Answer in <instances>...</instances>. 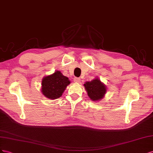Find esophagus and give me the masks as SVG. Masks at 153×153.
Here are the masks:
<instances>
[{
    "label": "esophagus",
    "mask_w": 153,
    "mask_h": 153,
    "mask_svg": "<svg viewBox=\"0 0 153 153\" xmlns=\"http://www.w3.org/2000/svg\"><path fill=\"white\" fill-rule=\"evenodd\" d=\"M74 81H75L76 82H79L81 81V79L79 77H74Z\"/></svg>",
    "instance_id": "esophagus-1"
}]
</instances>
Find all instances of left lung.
Here are the masks:
<instances>
[{"label":"left lung","instance_id":"left-lung-1","mask_svg":"<svg viewBox=\"0 0 153 153\" xmlns=\"http://www.w3.org/2000/svg\"><path fill=\"white\" fill-rule=\"evenodd\" d=\"M84 86L89 97L92 101H99L103 98L104 94H106V86L99 79L86 82Z\"/></svg>","mask_w":153,"mask_h":153}]
</instances>
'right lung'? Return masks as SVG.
Listing matches in <instances>:
<instances>
[{
  "label": "right lung",
  "mask_w": 153,
  "mask_h": 153,
  "mask_svg": "<svg viewBox=\"0 0 153 153\" xmlns=\"http://www.w3.org/2000/svg\"><path fill=\"white\" fill-rule=\"evenodd\" d=\"M70 81L59 71H56L51 76L45 77L42 81V91L46 97L56 99L62 95Z\"/></svg>",
  "instance_id": "obj_1"
}]
</instances>
